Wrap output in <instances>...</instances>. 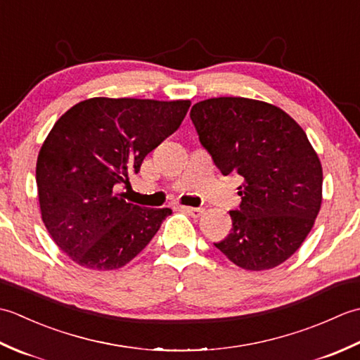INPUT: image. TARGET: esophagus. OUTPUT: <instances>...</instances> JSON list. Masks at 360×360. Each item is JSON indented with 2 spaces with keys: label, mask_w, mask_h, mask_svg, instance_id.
<instances>
[{
  "label": "esophagus",
  "mask_w": 360,
  "mask_h": 360,
  "mask_svg": "<svg viewBox=\"0 0 360 360\" xmlns=\"http://www.w3.org/2000/svg\"><path fill=\"white\" fill-rule=\"evenodd\" d=\"M182 210L187 212L188 215H192V217H195V218L201 217L202 213H204V209H201V207H188V205H184V207H182Z\"/></svg>",
  "instance_id": "1"
}]
</instances>
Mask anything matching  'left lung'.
<instances>
[{"mask_svg": "<svg viewBox=\"0 0 360 360\" xmlns=\"http://www.w3.org/2000/svg\"><path fill=\"white\" fill-rule=\"evenodd\" d=\"M190 119L218 170L244 179L231 233L215 248L246 271L286 262L322 204V164L307 133L278 106L244 97L198 102Z\"/></svg>", "mask_w": 360, "mask_h": 360, "instance_id": "8db88e82", "label": "left lung"}]
</instances>
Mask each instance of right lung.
I'll list each match as a JSON object with an SVG mask.
<instances>
[{"mask_svg": "<svg viewBox=\"0 0 360 360\" xmlns=\"http://www.w3.org/2000/svg\"><path fill=\"white\" fill-rule=\"evenodd\" d=\"M190 101L94 97L74 105L46 137L37 159L41 219L60 250L93 271L119 269L139 254L170 209L127 202L150 151L179 128Z\"/></svg>", "mask_w": 360, "mask_h": 360, "instance_id": "add662e5", "label": "right lung"}]
</instances>
